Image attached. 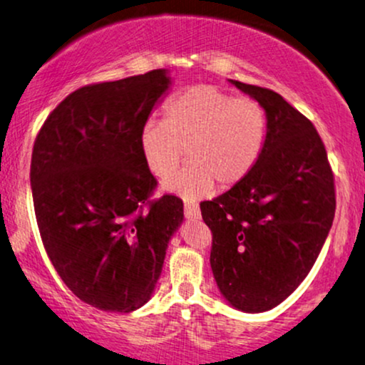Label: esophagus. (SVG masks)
<instances>
[{
	"label": "esophagus",
	"instance_id": "1",
	"mask_svg": "<svg viewBox=\"0 0 365 365\" xmlns=\"http://www.w3.org/2000/svg\"><path fill=\"white\" fill-rule=\"evenodd\" d=\"M185 217L187 220H199L200 217V209L197 204H185Z\"/></svg>",
	"mask_w": 365,
	"mask_h": 365
}]
</instances>
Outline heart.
Here are the masks:
<instances>
[{
    "mask_svg": "<svg viewBox=\"0 0 365 365\" xmlns=\"http://www.w3.org/2000/svg\"><path fill=\"white\" fill-rule=\"evenodd\" d=\"M267 137V115L257 101L233 98L215 86H195L175 96L165 108V121L149 120L139 132L142 161L154 177L166 178L185 154L180 173L166 190L199 199L215 188L235 187L261 159Z\"/></svg>",
    "mask_w": 365,
    "mask_h": 365,
    "instance_id": "1",
    "label": "heart"
}]
</instances>
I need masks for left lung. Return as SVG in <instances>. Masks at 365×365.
I'll list each match as a JSON object with an SVG mask.
<instances>
[{
    "label": "left lung",
    "instance_id": "left-lung-1",
    "mask_svg": "<svg viewBox=\"0 0 365 365\" xmlns=\"http://www.w3.org/2000/svg\"><path fill=\"white\" fill-rule=\"evenodd\" d=\"M264 108L267 137L244 182L200 204L212 232L211 269L221 295L242 312H266L312 269L331 225L333 171L319 133L278 92L230 81Z\"/></svg>",
    "mask_w": 365,
    "mask_h": 365
}]
</instances>
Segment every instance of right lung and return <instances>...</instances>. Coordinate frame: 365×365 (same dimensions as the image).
<instances>
[{
  "label": "right lung",
  "instance_id": "add662e5",
  "mask_svg": "<svg viewBox=\"0 0 365 365\" xmlns=\"http://www.w3.org/2000/svg\"><path fill=\"white\" fill-rule=\"evenodd\" d=\"M165 68L66 96L44 121L31 163L46 252L82 302L132 312L153 297L183 202H149L156 178L139 132L171 87ZM148 204V209L143 206Z\"/></svg>",
  "mask_w": 365,
  "mask_h": 365
}]
</instances>
